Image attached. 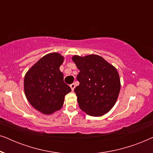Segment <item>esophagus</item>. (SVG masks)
Returning <instances> with one entry per match:
<instances>
[{"mask_svg": "<svg viewBox=\"0 0 153 153\" xmlns=\"http://www.w3.org/2000/svg\"><path fill=\"white\" fill-rule=\"evenodd\" d=\"M70 88H71V89H72V91H74V89L75 88V84L74 83H72V84H70Z\"/></svg>", "mask_w": 153, "mask_h": 153, "instance_id": "1", "label": "esophagus"}]
</instances>
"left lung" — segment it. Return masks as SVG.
Returning a JSON list of instances; mask_svg holds the SVG:
<instances>
[{
  "instance_id": "1",
  "label": "left lung",
  "mask_w": 153,
  "mask_h": 153,
  "mask_svg": "<svg viewBox=\"0 0 153 153\" xmlns=\"http://www.w3.org/2000/svg\"><path fill=\"white\" fill-rule=\"evenodd\" d=\"M72 60L80 72L75 88L79 107L91 116H102L116 104L120 91V80L114 65L102 56L74 55Z\"/></svg>"
}]
</instances>
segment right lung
Wrapping results in <instances>:
<instances>
[{"label": "right lung", "mask_w": 153, "mask_h": 153, "mask_svg": "<svg viewBox=\"0 0 153 153\" xmlns=\"http://www.w3.org/2000/svg\"><path fill=\"white\" fill-rule=\"evenodd\" d=\"M64 60V56L56 52L48 53L25 74V95L33 108L45 115L60 110L64 104L65 95L71 92L60 70Z\"/></svg>", "instance_id": "1"}]
</instances>
